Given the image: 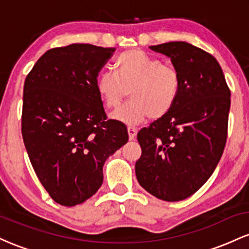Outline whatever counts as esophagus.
I'll list each match as a JSON object with an SVG mask.
<instances>
[{
    "mask_svg": "<svg viewBox=\"0 0 249 249\" xmlns=\"http://www.w3.org/2000/svg\"><path fill=\"white\" fill-rule=\"evenodd\" d=\"M127 133H128V138L132 141V139H134V137H136V134H137V128L134 126H127Z\"/></svg>",
    "mask_w": 249,
    "mask_h": 249,
    "instance_id": "obj_1",
    "label": "esophagus"
}]
</instances>
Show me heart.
<instances>
[{"mask_svg":"<svg viewBox=\"0 0 249 249\" xmlns=\"http://www.w3.org/2000/svg\"><path fill=\"white\" fill-rule=\"evenodd\" d=\"M180 89L181 77L173 64L137 49L119 53L113 61V73L102 72L96 79L97 92L110 110L121 107L130 93L131 101L112 115L127 124L141 123L148 116H166L178 101Z\"/></svg>","mask_w":249,"mask_h":249,"instance_id":"1","label":"heart"}]
</instances>
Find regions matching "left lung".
I'll list each match as a JSON object with an SVG mask.
<instances>
[{"instance_id":"8db88e82","label":"left lung","mask_w":249,"mask_h":249,"mask_svg":"<svg viewBox=\"0 0 249 249\" xmlns=\"http://www.w3.org/2000/svg\"><path fill=\"white\" fill-rule=\"evenodd\" d=\"M181 77L176 105L137 134L142 156L136 176L142 188L165 201H180L212 176L227 141L231 90L218 61L186 42L152 45Z\"/></svg>"}]
</instances>
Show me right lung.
I'll return each instance as SVG.
<instances>
[{"mask_svg": "<svg viewBox=\"0 0 249 249\" xmlns=\"http://www.w3.org/2000/svg\"><path fill=\"white\" fill-rule=\"evenodd\" d=\"M115 48L70 44L39 57L23 89L22 137L37 178L63 206H76L103 182V165L128 141L107 119L96 90Z\"/></svg>", "mask_w": 249, "mask_h": 249, "instance_id": "obj_1", "label": "right lung"}]
</instances>
